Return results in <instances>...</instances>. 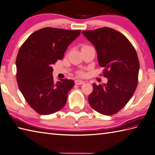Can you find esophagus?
<instances>
[{"instance_id": "esophagus-1", "label": "esophagus", "mask_w": 155, "mask_h": 155, "mask_svg": "<svg viewBox=\"0 0 155 155\" xmlns=\"http://www.w3.org/2000/svg\"><path fill=\"white\" fill-rule=\"evenodd\" d=\"M75 84L76 85H82V84H84V81L81 80H75Z\"/></svg>"}]
</instances>
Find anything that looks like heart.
<instances>
[{"mask_svg": "<svg viewBox=\"0 0 155 155\" xmlns=\"http://www.w3.org/2000/svg\"><path fill=\"white\" fill-rule=\"evenodd\" d=\"M87 47H89V46H88V45H84L83 46H82V48H81V49L82 48H87ZM78 75H80V76H84V75H85V72L84 71H78Z\"/></svg>", "mask_w": 155, "mask_h": 155, "instance_id": "obj_1", "label": "heart"}]
</instances>
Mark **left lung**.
<instances>
[{
  "label": "left lung",
  "mask_w": 155,
  "mask_h": 155,
  "mask_svg": "<svg viewBox=\"0 0 155 155\" xmlns=\"http://www.w3.org/2000/svg\"><path fill=\"white\" fill-rule=\"evenodd\" d=\"M82 33L95 47L99 65L104 68L102 75L108 79L103 85L93 84L89 104L101 114L114 115L126 105L137 87L139 61L137 51L123 34L108 27Z\"/></svg>",
  "instance_id": "obj_1"
}]
</instances>
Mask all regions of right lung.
Segmentation results:
<instances>
[{
  "label": "right lung",
  "instance_id": "obj_1",
  "mask_svg": "<svg viewBox=\"0 0 155 155\" xmlns=\"http://www.w3.org/2000/svg\"><path fill=\"white\" fill-rule=\"evenodd\" d=\"M80 30L46 27L32 33L20 48L16 57V80L25 100L40 115H50L66 105L74 81L61 79L55 82L53 65L64 58L68 46Z\"/></svg>",
  "mask_w": 155,
  "mask_h": 155
}]
</instances>
